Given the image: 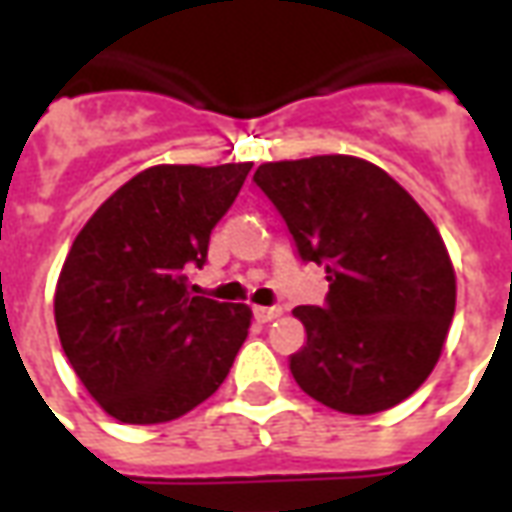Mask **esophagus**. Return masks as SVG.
<instances>
[{"instance_id":"34e87169","label":"esophagus","mask_w":512,"mask_h":512,"mask_svg":"<svg viewBox=\"0 0 512 512\" xmlns=\"http://www.w3.org/2000/svg\"><path fill=\"white\" fill-rule=\"evenodd\" d=\"M279 315H282V310H279V307H255V318L260 323L277 321Z\"/></svg>"}]
</instances>
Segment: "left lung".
<instances>
[{
	"label": "left lung",
	"mask_w": 512,
	"mask_h": 512,
	"mask_svg": "<svg viewBox=\"0 0 512 512\" xmlns=\"http://www.w3.org/2000/svg\"><path fill=\"white\" fill-rule=\"evenodd\" d=\"M255 183L304 263L326 266L323 307H296L307 345L296 384L343 414H378L425 384L455 312V271L436 224L384 169L354 156L268 161Z\"/></svg>",
	"instance_id": "1"
}]
</instances>
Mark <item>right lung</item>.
Masks as SVG:
<instances>
[{"mask_svg":"<svg viewBox=\"0 0 512 512\" xmlns=\"http://www.w3.org/2000/svg\"><path fill=\"white\" fill-rule=\"evenodd\" d=\"M252 164H158L123 183L76 235L54 293L62 351L109 417L158 425L222 386L252 323L246 304L191 296L211 230Z\"/></svg>","mask_w":512,"mask_h":512,"instance_id":"add662e5","label":"right lung"}]
</instances>
